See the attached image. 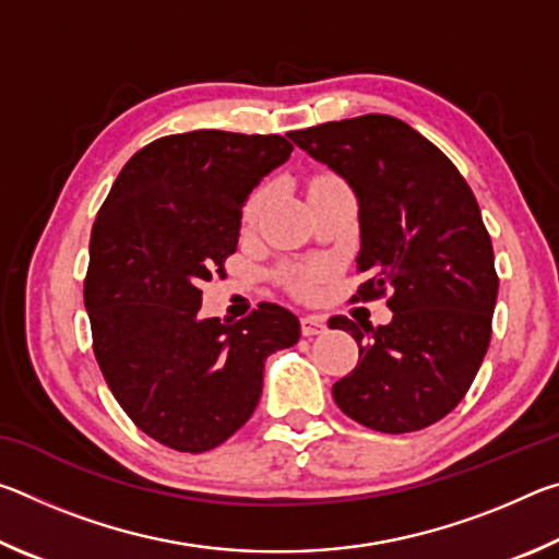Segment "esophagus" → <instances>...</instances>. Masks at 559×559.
<instances>
[{"label": "esophagus", "instance_id": "obj_1", "mask_svg": "<svg viewBox=\"0 0 559 559\" xmlns=\"http://www.w3.org/2000/svg\"><path fill=\"white\" fill-rule=\"evenodd\" d=\"M300 330H302V335H306V337H313V335L325 333V330H328L325 318H320V316H302L300 318Z\"/></svg>", "mask_w": 559, "mask_h": 559}]
</instances>
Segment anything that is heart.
Instances as JSON below:
<instances>
[{
	"label": "heart",
	"instance_id": "obj_1",
	"mask_svg": "<svg viewBox=\"0 0 559 559\" xmlns=\"http://www.w3.org/2000/svg\"><path fill=\"white\" fill-rule=\"evenodd\" d=\"M333 179L335 177H318L313 185H318V182H333ZM263 204H266V189H257V192L251 194V200L246 202V210H243L246 226H251L253 222L259 219ZM325 276H328V266H323V263H310V266L288 271V286L296 290L298 296H310V293L316 290L318 283L323 281Z\"/></svg>",
	"mask_w": 559,
	"mask_h": 559
}]
</instances>
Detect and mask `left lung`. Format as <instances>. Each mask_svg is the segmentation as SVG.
I'll return each instance as SVG.
<instances>
[{"mask_svg":"<svg viewBox=\"0 0 559 559\" xmlns=\"http://www.w3.org/2000/svg\"><path fill=\"white\" fill-rule=\"evenodd\" d=\"M290 140L357 197V271L370 278L355 298L392 293L386 325L330 318L359 345L335 402L374 431L431 427L468 392L490 343L498 276L476 197L437 145L392 116L323 122Z\"/></svg>","mask_w":559,"mask_h":559,"instance_id":"left-lung-1","label":"left lung"}]
</instances>
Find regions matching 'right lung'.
<instances>
[{"instance_id":"1","label":"right lung","mask_w":559,"mask_h":559,"mask_svg":"<svg viewBox=\"0 0 559 559\" xmlns=\"http://www.w3.org/2000/svg\"><path fill=\"white\" fill-rule=\"evenodd\" d=\"M290 153L281 135L159 138L120 169L93 224L83 283L93 353L122 412L175 451H210L239 431L266 357L300 337L276 302L234 325L200 316V286L224 276L239 243L241 206Z\"/></svg>"}]
</instances>
